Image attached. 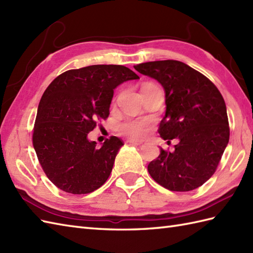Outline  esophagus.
I'll return each mask as SVG.
<instances>
[{
	"label": "esophagus",
	"instance_id": "34e87169",
	"mask_svg": "<svg viewBox=\"0 0 253 253\" xmlns=\"http://www.w3.org/2000/svg\"><path fill=\"white\" fill-rule=\"evenodd\" d=\"M127 142H128V143H130V144H133V146H140V144L142 143L141 141L132 140V139H128V140H127Z\"/></svg>",
	"mask_w": 253,
	"mask_h": 253
}]
</instances>
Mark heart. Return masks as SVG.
<instances>
[{
    "instance_id": "heart-1",
    "label": "heart",
    "mask_w": 253,
    "mask_h": 253,
    "mask_svg": "<svg viewBox=\"0 0 253 253\" xmlns=\"http://www.w3.org/2000/svg\"><path fill=\"white\" fill-rule=\"evenodd\" d=\"M149 124L150 122L147 118L127 120L118 125V130L124 133L125 136L133 139H140L146 136V133L149 129Z\"/></svg>"
}]
</instances>
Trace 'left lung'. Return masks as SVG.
Listing matches in <instances>:
<instances>
[{
    "label": "left lung",
    "instance_id": "8db88e82",
    "mask_svg": "<svg viewBox=\"0 0 253 253\" xmlns=\"http://www.w3.org/2000/svg\"><path fill=\"white\" fill-rule=\"evenodd\" d=\"M151 77L165 92V116L159 133L177 139L173 152L161 148L148 165L152 178L171 191H190L210 179L229 140L226 104L214 84L187 64L154 61L135 66Z\"/></svg>",
    "mask_w": 253,
    "mask_h": 253
}]
</instances>
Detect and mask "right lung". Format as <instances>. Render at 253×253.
Instances as JSON below:
<instances>
[{"label": "right lung", "instance_id": "obj_1", "mask_svg": "<svg viewBox=\"0 0 253 253\" xmlns=\"http://www.w3.org/2000/svg\"><path fill=\"white\" fill-rule=\"evenodd\" d=\"M139 79L122 65H91L63 73L50 84L38 106L32 142L45 175L61 190L84 195L109 178L121 139L96 148L88 133L110 114L114 89Z\"/></svg>", "mask_w": 253, "mask_h": 253}]
</instances>
